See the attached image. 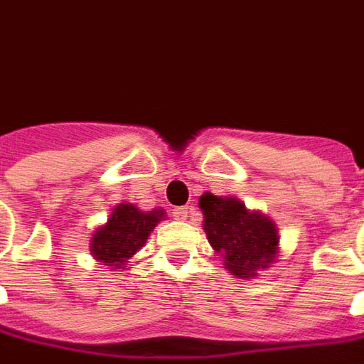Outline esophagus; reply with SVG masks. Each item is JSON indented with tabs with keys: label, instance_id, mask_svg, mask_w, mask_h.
I'll return each instance as SVG.
<instances>
[{
	"label": "esophagus",
	"instance_id": "obj_1",
	"mask_svg": "<svg viewBox=\"0 0 364 364\" xmlns=\"http://www.w3.org/2000/svg\"><path fill=\"white\" fill-rule=\"evenodd\" d=\"M191 213H193L191 206H177V208H173V216L177 220H187V216H189Z\"/></svg>",
	"mask_w": 364,
	"mask_h": 364
}]
</instances>
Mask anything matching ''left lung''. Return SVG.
I'll list each match as a JSON object with an SVG mask.
<instances>
[{
	"label": "left lung",
	"instance_id": "1",
	"mask_svg": "<svg viewBox=\"0 0 364 364\" xmlns=\"http://www.w3.org/2000/svg\"><path fill=\"white\" fill-rule=\"evenodd\" d=\"M198 206L205 213L206 237L214 252L226 259L230 273L247 279L273 263L279 234L267 216L247 213L236 198H218L210 193L200 197Z\"/></svg>",
	"mask_w": 364,
	"mask_h": 364
}]
</instances>
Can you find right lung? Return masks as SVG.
<instances>
[{"label": "right lung", "instance_id": "obj_1", "mask_svg": "<svg viewBox=\"0 0 364 364\" xmlns=\"http://www.w3.org/2000/svg\"><path fill=\"white\" fill-rule=\"evenodd\" d=\"M164 218V210L140 213L134 205H119L112 210L111 218L91 237V253L97 261L124 267V261L130 259Z\"/></svg>", "mask_w": 364, "mask_h": 364}]
</instances>
